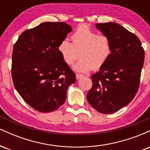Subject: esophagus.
<instances>
[{
	"label": "esophagus",
	"mask_w": 150,
	"mask_h": 150,
	"mask_svg": "<svg viewBox=\"0 0 150 150\" xmlns=\"http://www.w3.org/2000/svg\"><path fill=\"white\" fill-rule=\"evenodd\" d=\"M84 76H85V75H82V74H80V73H76V78L77 79V80H78V79L81 78V77H84Z\"/></svg>",
	"instance_id": "obj_1"
}]
</instances>
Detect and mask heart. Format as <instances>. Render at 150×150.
<instances>
[{"label": "heart", "mask_w": 150, "mask_h": 150, "mask_svg": "<svg viewBox=\"0 0 150 150\" xmlns=\"http://www.w3.org/2000/svg\"><path fill=\"white\" fill-rule=\"evenodd\" d=\"M72 43L64 39L58 46V51L64 62L73 65L80 53V59L74 66L79 72L99 70L106 64L112 53L110 38L98 34L87 26L81 25L71 35Z\"/></svg>", "instance_id": "heart-1"}]
</instances>
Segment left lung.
Instances as JSON below:
<instances>
[{"instance_id": "obj_1", "label": "left lung", "mask_w": 150, "mask_h": 150, "mask_svg": "<svg viewBox=\"0 0 150 150\" xmlns=\"http://www.w3.org/2000/svg\"><path fill=\"white\" fill-rule=\"evenodd\" d=\"M97 27L111 39L112 53L91 77L92 86L87 99L98 112L110 114L127 106L137 94L144 50L138 37L118 24L98 23Z\"/></svg>"}]
</instances>
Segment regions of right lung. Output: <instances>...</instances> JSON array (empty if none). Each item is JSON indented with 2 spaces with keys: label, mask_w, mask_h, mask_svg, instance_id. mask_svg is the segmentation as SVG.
<instances>
[{
  "label": "right lung",
  "mask_w": 150,
  "mask_h": 150,
  "mask_svg": "<svg viewBox=\"0 0 150 150\" xmlns=\"http://www.w3.org/2000/svg\"><path fill=\"white\" fill-rule=\"evenodd\" d=\"M71 31L65 22H43L22 32L13 46V85L23 100L39 112L62 106L68 87L76 80L58 49Z\"/></svg>",
  "instance_id": "obj_1"
}]
</instances>
